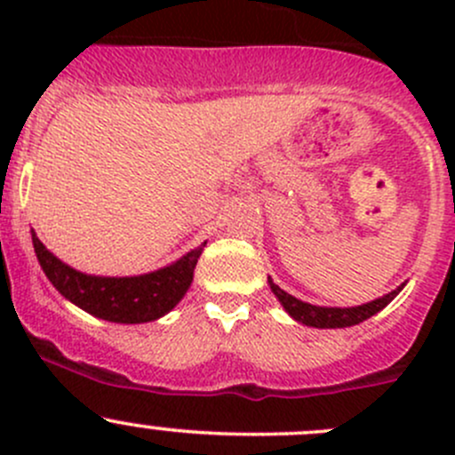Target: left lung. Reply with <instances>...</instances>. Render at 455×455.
<instances>
[{"mask_svg":"<svg viewBox=\"0 0 455 455\" xmlns=\"http://www.w3.org/2000/svg\"><path fill=\"white\" fill-rule=\"evenodd\" d=\"M268 283L270 291L275 292V297H277V299L282 301L283 308H286V313L291 315L292 319L301 321V323L306 325H313V328H347V325L361 323V321L370 319V316H374L379 310H383L385 306L403 291L401 286L396 288V291L389 292V295L380 297V299H374L363 306H355V308H321V306H313L306 304V301L295 299V297L283 292L282 288H279L277 283L270 282V279Z\"/></svg>","mask_w":455,"mask_h":455,"instance_id":"1","label":"left lung"}]
</instances>
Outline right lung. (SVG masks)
Masks as SVG:
<instances>
[{"label": "right lung", "mask_w": 455, "mask_h": 455, "mask_svg": "<svg viewBox=\"0 0 455 455\" xmlns=\"http://www.w3.org/2000/svg\"><path fill=\"white\" fill-rule=\"evenodd\" d=\"M32 244L45 277L66 299L85 313L114 323H147L167 315L189 291L194 268L204 249L202 244L176 264L140 277H92L57 259L41 244L35 231Z\"/></svg>", "instance_id": "obj_1"}]
</instances>
